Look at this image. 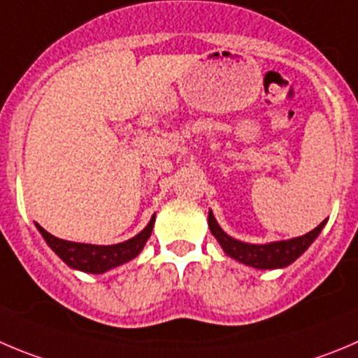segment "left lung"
Instances as JSON below:
<instances>
[{
	"instance_id": "1",
	"label": "left lung",
	"mask_w": 358,
	"mask_h": 358,
	"mask_svg": "<svg viewBox=\"0 0 358 358\" xmlns=\"http://www.w3.org/2000/svg\"><path fill=\"white\" fill-rule=\"evenodd\" d=\"M325 222L327 220H323L318 228H315L313 231L306 233V235L302 236H296V238L256 245V243H245L240 242V240L236 238H231L228 233L222 231V228L217 224L213 213L208 212L210 231L215 236L217 242L220 243V247L224 249L226 255H228L229 258L236 259V262L243 263V265L255 266V268L262 270L285 268V266L292 265L296 258H300V256L306 252L307 247L315 242L316 236L320 235V231H322L323 226H325Z\"/></svg>"
}]
</instances>
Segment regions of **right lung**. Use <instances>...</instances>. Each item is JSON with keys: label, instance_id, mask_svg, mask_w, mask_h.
I'll return each instance as SVG.
<instances>
[{"label": "right lung", "instance_id": "right-lung-1", "mask_svg": "<svg viewBox=\"0 0 358 358\" xmlns=\"http://www.w3.org/2000/svg\"><path fill=\"white\" fill-rule=\"evenodd\" d=\"M153 222H155V215L150 219L148 226L141 233H138V235L132 236L127 242L115 243V245H92V243L69 242V240L56 238L55 235L45 231L40 224H36V229L43 236V240L48 242V245L55 250L56 255L70 268L88 273H103L115 268V266L130 262V259H134L141 252L146 240L152 235Z\"/></svg>", "mask_w": 358, "mask_h": 358}]
</instances>
